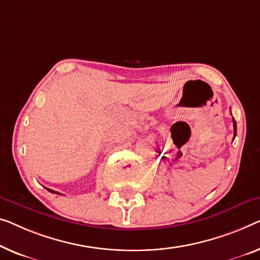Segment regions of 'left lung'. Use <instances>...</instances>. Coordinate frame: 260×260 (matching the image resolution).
<instances>
[{"label":"left lung","mask_w":260,"mask_h":260,"mask_svg":"<svg viewBox=\"0 0 260 260\" xmlns=\"http://www.w3.org/2000/svg\"><path fill=\"white\" fill-rule=\"evenodd\" d=\"M232 121H234V135L236 137V133H237V128H236V120L232 119Z\"/></svg>","instance_id":"8db88e82"}]
</instances>
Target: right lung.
<instances>
[{
    "label": "right lung",
    "instance_id": "obj_1",
    "mask_svg": "<svg viewBox=\"0 0 260 260\" xmlns=\"http://www.w3.org/2000/svg\"><path fill=\"white\" fill-rule=\"evenodd\" d=\"M48 189V188H46ZM48 190L50 191V192H53V193H58V195H61V193H59V192H57V191H53V190H51V189H48Z\"/></svg>",
    "mask_w": 260,
    "mask_h": 260
}]
</instances>
